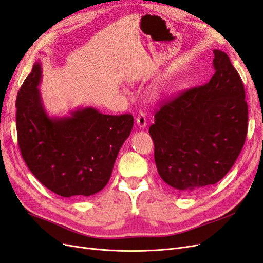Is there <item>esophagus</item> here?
Segmentation results:
<instances>
[{"label":"esophagus","mask_w":263,"mask_h":263,"mask_svg":"<svg viewBox=\"0 0 263 263\" xmlns=\"http://www.w3.org/2000/svg\"><path fill=\"white\" fill-rule=\"evenodd\" d=\"M136 122H137L138 126L140 128H144L147 126V117H146V113L144 112H139L137 119H136Z\"/></svg>","instance_id":"1"}]
</instances>
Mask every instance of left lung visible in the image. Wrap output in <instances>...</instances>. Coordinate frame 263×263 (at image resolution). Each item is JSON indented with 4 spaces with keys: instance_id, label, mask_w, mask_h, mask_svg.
Masks as SVG:
<instances>
[{
    "instance_id": "left-lung-1",
    "label": "left lung",
    "mask_w": 263,
    "mask_h": 263,
    "mask_svg": "<svg viewBox=\"0 0 263 263\" xmlns=\"http://www.w3.org/2000/svg\"><path fill=\"white\" fill-rule=\"evenodd\" d=\"M213 53L215 73L209 83L163 102L149 128L159 175L183 194L221 180L238 158L247 136L242 80L228 54Z\"/></svg>"
}]
</instances>
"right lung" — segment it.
I'll return each mask as SVG.
<instances>
[{
	"mask_svg": "<svg viewBox=\"0 0 263 263\" xmlns=\"http://www.w3.org/2000/svg\"><path fill=\"white\" fill-rule=\"evenodd\" d=\"M35 62L16 99L18 146L39 182L62 197L84 198L107 184L117 155L134 126L132 114L106 115L93 107L50 117L38 86Z\"/></svg>",
	"mask_w": 263,
	"mask_h": 263,
	"instance_id": "right-lung-1",
	"label": "right lung"
}]
</instances>
